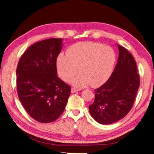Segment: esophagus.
<instances>
[{"instance_id": "34e87169", "label": "esophagus", "mask_w": 154, "mask_h": 154, "mask_svg": "<svg viewBox=\"0 0 154 154\" xmlns=\"http://www.w3.org/2000/svg\"><path fill=\"white\" fill-rule=\"evenodd\" d=\"M80 90H82L81 88H75V87H72L71 88V92L72 93L76 92H77V91H80Z\"/></svg>"}]
</instances>
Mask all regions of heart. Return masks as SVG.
I'll list each match as a JSON object with an SVG mask.
<instances>
[{"mask_svg":"<svg viewBox=\"0 0 154 154\" xmlns=\"http://www.w3.org/2000/svg\"><path fill=\"white\" fill-rule=\"evenodd\" d=\"M67 53H60L57 57V71L62 79L70 82L80 70L82 73L71 82L77 86L103 84L110 77L117 61L113 48L96 42L75 43Z\"/></svg>","mask_w":154,"mask_h":154,"instance_id":"heart-1","label":"heart"}]
</instances>
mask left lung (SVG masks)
Masks as SVG:
<instances>
[{"instance_id":"8db88e82","label":"left lung","mask_w":154,"mask_h":154,"mask_svg":"<svg viewBox=\"0 0 154 154\" xmlns=\"http://www.w3.org/2000/svg\"><path fill=\"white\" fill-rule=\"evenodd\" d=\"M119 57L109 79L95 91V99L90 113L101 124H111L124 118L133 106L140 85L134 58L124 47L118 45Z\"/></svg>"}]
</instances>
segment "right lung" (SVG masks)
I'll use <instances>...</instances> for the list:
<instances>
[{
    "instance_id": "right-lung-1",
    "label": "right lung",
    "mask_w": 154,
    "mask_h": 154,
    "mask_svg": "<svg viewBox=\"0 0 154 154\" xmlns=\"http://www.w3.org/2000/svg\"><path fill=\"white\" fill-rule=\"evenodd\" d=\"M62 38H51L31 45L18 62V97L31 118L41 123L56 120L63 113L71 86L58 77L57 57Z\"/></svg>"
}]
</instances>
